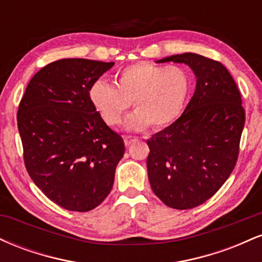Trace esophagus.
Masks as SVG:
<instances>
[{"label": "esophagus", "mask_w": 262, "mask_h": 262, "mask_svg": "<svg viewBox=\"0 0 262 262\" xmlns=\"http://www.w3.org/2000/svg\"><path fill=\"white\" fill-rule=\"evenodd\" d=\"M137 140H138V138H135V137H124L125 146H130L132 144H134Z\"/></svg>", "instance_id": "1"}]
</instances>
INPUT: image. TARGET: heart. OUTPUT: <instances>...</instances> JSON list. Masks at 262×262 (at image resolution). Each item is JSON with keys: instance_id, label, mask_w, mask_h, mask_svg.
Masks as SVG:
<instances>
[{"instance_id": "b5f03b06", "label": "heart", "mask_w": 262, "mask_h": 262, "mask_svg": "<svg viewBox=\"0 0 262 262\" xmlns=\"http://www.w3.org/2000/svg\"><path fill=\"white\" fill-rule=\"evenodd\" d=\"M116 85L97 80L90 87V101L110 127L119 125L132 103L137 111L127 119L129 130L161 129L181 116L191 92V76L180 66L139 61L117 73Z\"/></svg>"}]
</instances>
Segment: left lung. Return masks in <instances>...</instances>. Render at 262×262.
Here are the masks:
<instances>
[{"label":"left lung","instance_id":"obj_1","mask_svg":"<svg viewBox=\"0 0 262 262\" xmlns=\"http://www.w3.org/2000/svg\"><path fill=\"white\" fill-rule=\"evenodd\" d=\"M193 70L196 90L179 119L148 143L154 193L175 209H191L217 193L235 167L245 124L242 95L222 62L185 53L159 60Z\"/></svg>","mask_w":262,"mask_h":262}]
</instances>
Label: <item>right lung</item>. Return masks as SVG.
Wrapping results in <instances>:
<instances>
[{
  "instance_id": "obj_1",
  "label": "right lung",
  "mask_w": 262,
  "mask_h": 262,
  "mask_svg": "<svg viewBox=\"0 0 262 262\" xmlns=\"http://www.w3.org/2000/svg\"><path fill=\"white\" fill-rule=\"evenodd\" d=\"M114 62L61 59L41 68L19 102L17 124L26 169L62 208L89 212L112 189L123 138L90 101V87Z\"/></svg>"
}]
</instances>
